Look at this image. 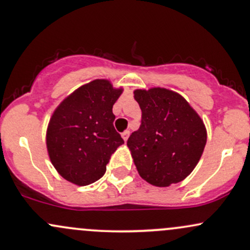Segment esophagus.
I'll use <instances>...</instances> for the list:
<instances>
[{"mask_svg": "<svg viewBox=\"0 0 250 250\" xmlns=\"http://www.w3.org/2000/svg\"><path fill=\"white\" fill-rule=\"evenodd\" d=\"M129 135H130V131H129V130L123 131V133H122V139L125 140V141H127L128 137H129Z\"/></svg>", "mask_w": 250, "mask_h": 250, "instance_id": "obj_1", "label": "esophagus"}]
</instances>
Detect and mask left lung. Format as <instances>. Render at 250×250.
Here are the masks:
<instances>
[{"instance_id": "obj_1", "label": "left lung", "mask_w": 250, "mask_h": 250, "mask_svg": "<svg viewBox=\"0 0 250 250\" xmlns=\"http://www.w3.org/2000/svg\"><path fill=\"white\" fill-rule=\"evenodd\" d=\"M142 111L128 147L143 180L169 187L185 180L200 161L207 142L202 120L177 93L165 88L135 90Z\"/></svg>"}]
</instances>
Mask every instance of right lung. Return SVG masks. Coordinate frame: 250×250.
Instances as JSON below:
<instances>
[{
    "instance_id": "1",
    "label": "right lung",
    "mask_w": 250,
    "mask_h": 250,
    "mask_svg": "<svg viewBox=\"0 0 250 250\" xmlns=\"http://www.w3.org/2000/svg\"><path fill=\"white\" fill-rule=\"evenodd\" d=\"M122 89L107 80L82 85L63 101L47 130L50 161L62 177L88 186L105 173L111 155L125 143L114 128L113 105Z\"/></svg>"
}]
</instances>
